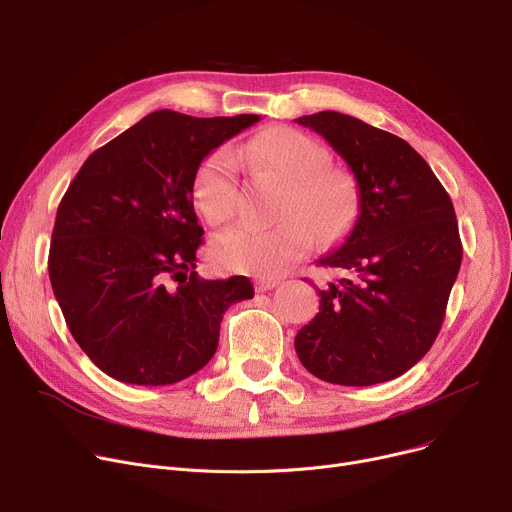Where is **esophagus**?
<instances>
[{
    "label": "esophagus",
    "mask_w": 512,
    "mask_h": 512,
    "mask_svg": "<svg viewBox=\"0 0 512 512\" xmlns=\"http://www.w3.org/2000/svg\"><path fill=\"white\" fill-rule=\"evenodd\" d=\"M280 282L276 278H257L255 280V290L257 292H265V290H272L276 288Z\"/></svg>",
    "instance_id": "esophagus-1"
}]
</instances>
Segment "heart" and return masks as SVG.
<instances>
[{
  "label": "heart",
  "mask_w": 512,
  "mask_h": 512,
  "mask_svg": "<svg viewBox=\"0 0 512 512\" xmlns=\"http://www.w3.org/2000/svg\"><path fill=\"white\" fill-rule=\"evenodd\" d=\"M255 168L280 174L288 191L280 203L274 226L236 224L213 240V255L220 265L253 276H278L307 255L317 234L324 240L340 236L353 222L357 209L355 182L332 168L328 147L294 128H272L245 147ZM240 159L228 145L203 157L193 180V197L205 220L222 224L238 207Z\"/></svg>",
  "instance_id": "heart-1"
}]
</instances>
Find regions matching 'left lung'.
Returning <instances> with one entry per match:
<instances>
[{
	"label": "left lung",
	"mask_w": 512,
	"mask_h": 512,
	"mask_svg": "<svg viewBox=\"0 0 512 512\" xmlns=\"http://www.w3.org/2000/svg\"><path fill=\"white\" fill-rule=\"evenodd\" d=\"M355 174L359 215L342 247L317 263L344 274L319 290V313L294 338L315 378L371 386L398 378L432 348L459 276L463 245L452 201L427 161L359 118H297Z\"/></svg>",
	"instance_id": "left-lung-1"
}]
</instances>
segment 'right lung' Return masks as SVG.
Listing matches in <instances>:
<instances>
[{"instance_id":"obj_1","label":"right lung","mask_w":512,"mask_h":512,"mask_svg":"<svg viewBox=\"0 0 512 512\" xmlns=\"http://www.w3.org/2000/svg\"><path fill=\"white\" fill-rule=\"evenodd\" d=\"M259 116L159 110L103 145L58 207L49 280L68 330L110 378L176 384L209 363L226 309L253 299L245 276L201 280L193 180L207 153Z\"/></svg>"}]
</instances>
